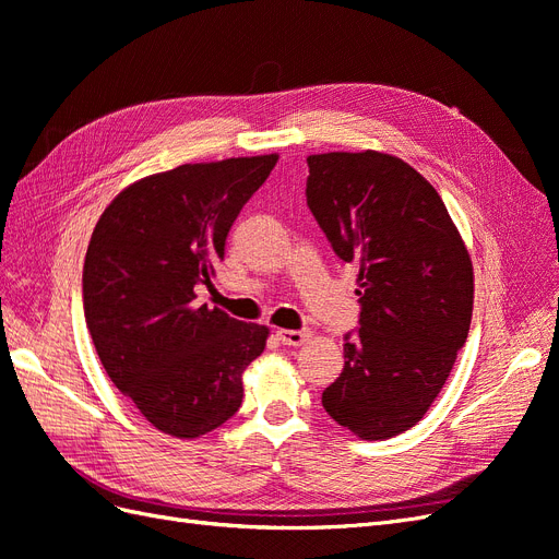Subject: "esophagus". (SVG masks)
Instances as JSON below:
<instances>
[{"instance_id": "esophagus-1", "label": "esophagus", "mask_w": 559, "mask_h": 559, "mask_svg": "<svg viewBox=\"0 0 559 559\" xmlns=\"http://www.w3.org/2000/svg\"><path fill=\"white\" fill-rule=\"evenodd\" d=\"M277 341L282 345H292V347H300L310 341L308 331H292V329H280L277 331Z\"/></svg>"}]
</instances>
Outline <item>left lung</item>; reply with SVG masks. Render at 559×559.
<instances>
[{
    "label": "left lung",
    "mask_w": 559,
    "mask_h": 559,
    "mask_svg": "<svg viewBox=\"0 0 559 559\" xmlns=\"http://www.w3.org/2000/svg\"><path fill=\"white\" fill-rule=\"evenodd\" d=\"M308 207L343 261L359 265V333L321 394L361 441L415 427L441 394L471 326L473 263L433 186L384 151L308 156Z\"/></svg>",
    "instance_id": "8db88e82"
}]
</instances>
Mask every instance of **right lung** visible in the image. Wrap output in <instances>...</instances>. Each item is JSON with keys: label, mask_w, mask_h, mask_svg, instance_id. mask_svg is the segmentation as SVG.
I'll return each mask as SVG.
<instances>
[{"label": "right lung", "mask_w": 559, "mask_h": 559, "mask_svg": "<svg viewBox=\"0 0 559 559\" xmlns=\"http://www.w3.org/2000/svg\"><path fill=\"white\" fill-rule=\"evenodd\" d=\"M277 154L183 163L132 181L99 216L83 263V310L107 376L146 421L200 438L238 413L242 373L270 329L198 306L226 235Z\"/></svg>", "instance_id": "obj_1"}]
</instances>
